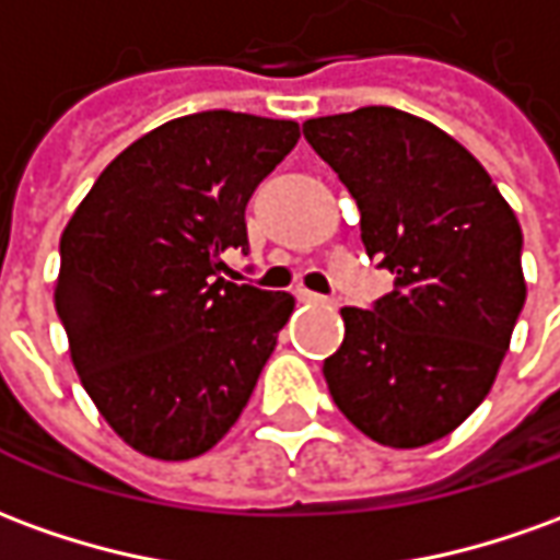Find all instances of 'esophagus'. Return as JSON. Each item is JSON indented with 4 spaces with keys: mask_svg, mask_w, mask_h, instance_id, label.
I'll use <instances>...</instances> for the list:
<instances>
[{
    "mask_svg": "<svg viewBox=\"0 0 560 560\" xmlns=\"http://www.w3.org/2000/svg\"><path fill=\"white\" fill-rule=\"evenodd\" d=\"M296 300H300V303H324L327 296H320V293L315 291H306V288H296Z\"/></svg>",
    "mask_w": 560,
    "mask_h": 560,
    "instance_id": "esophagus-1",
    "label": "esophagus"
}]
</instances>
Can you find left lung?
<instances>
[{"mask_svg":"<svg viewBox=\"0 0 560 560\" xmlns=\"http://www.w3.org/2000/svg\"><path fill=\"white\" fill-rule=\"evenodd\" d=\"M306 142L361 209V242L397 281L346 306L324 361L339 412L378 445L448 436L488 397L525 306L522 226L460 142L388 105L312 117Z\"/></svg>","mask_w":560,"mask_h":560,"instance_id":"left-lung-1","label":"left lung"}]
</instances>
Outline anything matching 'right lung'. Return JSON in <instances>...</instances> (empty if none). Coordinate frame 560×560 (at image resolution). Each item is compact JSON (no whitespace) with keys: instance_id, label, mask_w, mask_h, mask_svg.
Wrapping results in <instances>:
<instances>
[{"instance_id":"right-lung-1","label":"right lung","mask_w":560,"mask_h":560,"mask_svg":"<svg viewBox=\"0 0 560 560\" xmlns=\"http://www.w3.org/2000/svg\"><path fill=\"white\" fill-rule=\"evenodd\" d=\"M296 120L199 112L120 151L60 236L54 306L78 378L124 443L190 460L242 416L291 293L221 279L245 206L291 154Z\"/></svg>"}]
</instances>
